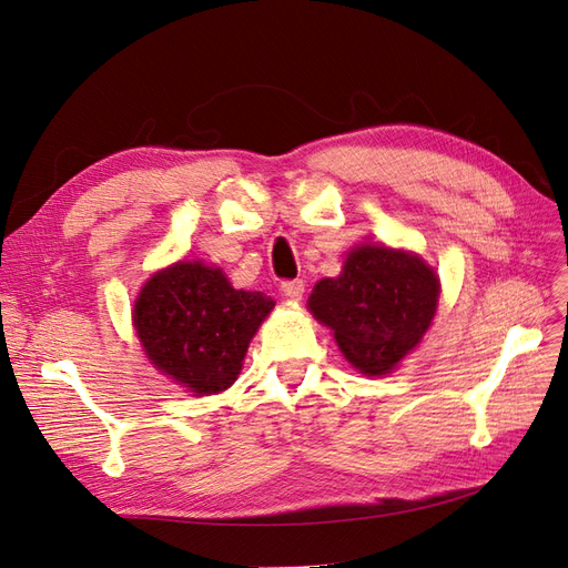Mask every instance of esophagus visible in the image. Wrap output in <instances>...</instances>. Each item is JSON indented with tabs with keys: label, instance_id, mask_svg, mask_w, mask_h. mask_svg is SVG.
<instances>
[{
	"label": "esophagus",
	"instance_id": "esophagus-1",
	"mask_svg": "<svg viewBox=\"0 0 568 568\" xmlns=\"http://www.w3.org/2000/svg\"><path fill=\"white\" fill-rule=\"evenodd\" d=\"M305 291V282L303 280H286L282 282V294L291 301H301Z\"/></svg>",
	"mask_w": 568,
	"mask_h": 568
}]
</instances>
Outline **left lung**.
Returning a JSON list of instances; mask_svg holds the SVG:
<instances>
[{
    "mask_svg": "<svg viewBox=\"0 0 568 568\" xmlns=\"http://www.w3.org/2000/svg\"><path fill=\"white\" fill-rule=\"evenodd\" d=\"M438 305V280L417 255L386 246L355 248L338 277L317 282L307 307L334 329L351 363L386 374L417 346Z\"/></svg>",
    "mask_w": 568,
    "mask_h": 568,
    "instance_id": "left-lung-1",
    "label": "left lung"
}]
</instances>
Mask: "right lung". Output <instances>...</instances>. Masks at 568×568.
<instances>
[{
	"label": "right lung",
	"instance_id": "1",
	"mask_svg": "<svg viewBox=\"0 0 568 568\" xmlns=\"http://www.w3.org/2000/svg\"><path fill=\"white\" fill-rule=\"evenodd\" d=\"M272 307L270 296L234 288L217 267L178 263L144 284L134 326L153 365L189 390L211 395L234 384Z\"/></svg>",
	"mask_w": 568,
	"mask_h": 568
}]
</instances>
